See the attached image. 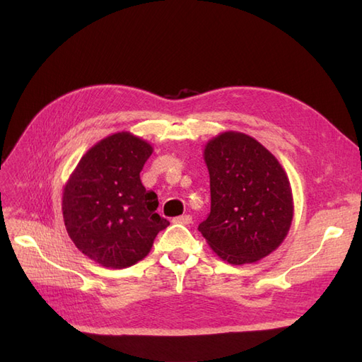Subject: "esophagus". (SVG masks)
<instances>
[{"label":"esophagus","instance_id":"34e87169","mask_svg":"<svg viewBox=\"0 0 362 362\" xmlns=\"http://www.w3.org/2000/svg\"><path fill=\"white\" fill-rule=\"evenodd\" d=\"M172 222H173V223H181V225H189V223H192V216L184 214V216L173 217Z\"/></svg>","mask_w":362,"mask_h":362}]
</instances>
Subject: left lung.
<instances>
[{
    "mask_svg": "<svg viewBox=\"0 0 362 362\" xmlns=\"http://www.w3.org/2000/svg\"><path fill=\"white\" fill-rule=\"evenodd\" d=\"M211 210L199 231L217 257L242 266L259 261L287 237L294 205L286 170L258 140L238 131L208 140Z\"/></svg>",
    "mask_w": 362,
    "mask_h": 362,
    "instance_id": "left-lung-1",
    "label": "left lung"
}]
</instances>
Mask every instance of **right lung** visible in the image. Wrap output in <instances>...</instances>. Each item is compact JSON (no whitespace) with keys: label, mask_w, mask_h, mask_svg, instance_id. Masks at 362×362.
<instances>
[{"label":"right lung","mask_w":362,"mask_h":362,"mask_svg":"<svg viewBox=\"0 0 362 362\" xmlns=\"http://www.w3.org/2000/svg\"><path fill=\"white\" fill-rule=\"evenodd\" d=\"M152 151L146 140L129 131L115 133L86 152L64 185V226L74 245L98 264H136L169 226L156 213L157 194L140 181Z\"/></svg>","instance_id":"right-lung-1"}]
</instances>
